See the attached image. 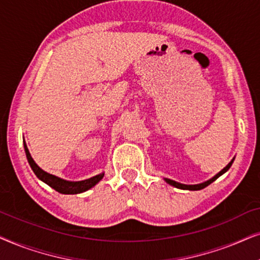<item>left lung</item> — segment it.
Here are the masks:
<instances>
[{
  "label": "left lung",
  "instance_id": "obj_1",
  "mask_svg": "<svg viewBox=\"0 0 260 260\" xmlns=\"http://www.w3.org/2000/svg\"><path fill=\"white\" fill-rule=\"evenodd\" d=\"M234 160V159H233ZM233 160H232L230 164H228L226 168L224 169H222V170H221L219 174H217L216 176H214V177L212 178V179H209V181H207V182H205V183H201V184H195V185H185V184H181V183H177V182H175V181H171V179H165L166 182L169 183V184L170 185H172V186H176V188H178V189H185V190H201V189H203V188H206V186H208L210 183H213L214 181H215V179H217L220 177L221 175H223L224 172H226L228 169L231 168V165H232V162H233Z\"/></svg>",
  "mask_w": 260,
  "mask_h": 260
}]
</instances>
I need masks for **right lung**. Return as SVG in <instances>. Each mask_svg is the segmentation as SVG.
<instances>
[{
  "instance_id": "obj_1",
  "label": "right lung",
  "mask_w": 260,
  "mask_h": 260,
  "mask_svg": "<svg viewBox=\"0 0 260 260\" xmlns=\"http://www.w3.org/2000/svg\"><path fill=\"white\" fill-rule=\"evenodd\" d=\"M23 146H25V152H26L27 159H28L30 168H32V170L34 174H36L37 177L41 179L43 182L46 183L47 185H50L51 188H53L55 191H58L60 193H79V192L86 191V190L92 188L96 183H99L100 181H101V179L103 178V176H105L103 174H101V175L95 176V177H91V178L85 179V181H81V182L64 181V179L58 178L53 175H50V174H47V172H45L44 170H41L39 166L36 164V161L33 160V158L30 157L28 148H27V146H26V143H23Z\"/></svg>"
}]
</instances>
